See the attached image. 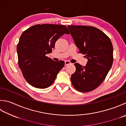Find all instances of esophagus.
<instances>
[{
	"mask_svg": "<svg viewBox=\"0 0 126 126\" xmlns=\"http://www.w3.org/2000/svg\"><path fill=\"white\" fill-rule=\"evenodd\" d=\"M65 65H68V64H71V63L69 61L66 60L65 61Z\"/></svg>",
	"mask_w": 126,
	"mask_h": 126,
	"instance_id": "obj_1",
	"label": "esophagus"
}]
</instances>
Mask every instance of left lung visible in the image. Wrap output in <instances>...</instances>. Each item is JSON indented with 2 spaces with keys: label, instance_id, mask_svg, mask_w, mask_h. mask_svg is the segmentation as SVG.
<instances>
[{
  "label": "left lung",
  "instance_id": "8db88e82",
  "mask_svg": "<svg viewBox=\"0 0 126 126\" xmlns=\"http://www.w3.org/2000/svg\"><path fill=\"white\" fill-rule=\"evenodd\" d=\"M79 52L88 60L85 66L74 64L71 83L76 90L87 92L95 89L105 79L113 63V46L110 38L91 26H68Z\"/></svg>",
  "mask_w": 126,
  "mask_h": 126
}]
</instances>
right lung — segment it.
Listing matches in <instances>:
<instances>
[{"label": "right lung", "mask_w": 126, "mask_h": 126, "mask_svg": "<svg viewBox=\"0 0 126 126\" xmlns=\"http://www.w3.org/2000/svg\"><path fill=\"white\" fill-rule=\"evenodd\" d=\"M69 34L64 25L36 24L24 31L17 46L18 65L29 84L46 88L52 84L64 66V62L53 61L46 56L52 52L56 41L63 34Z\"/></svg>", "instance_id": "add662e5"}]
</instances>
